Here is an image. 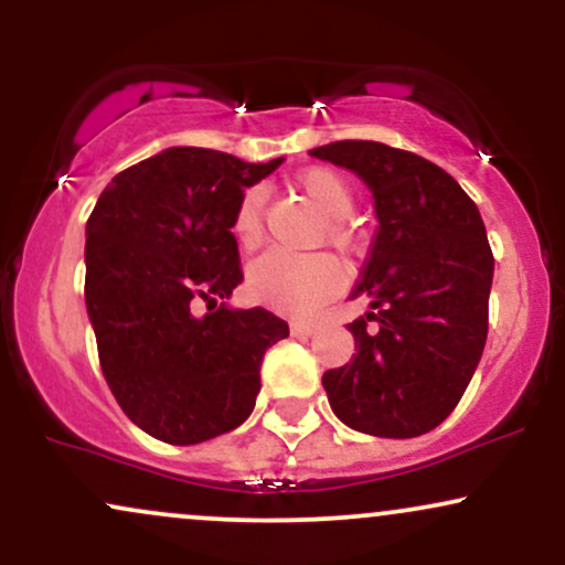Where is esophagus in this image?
Here are the masks:
<instances>
[{"label": "esophagus", "mask_w": 565, "mask_h": 565, "mask_svg": "<svg viewBox=\"0 0 565 565\" xmlns=\"http://www.w3.org/2000/svg\"><path fill=\"white\" fill-rule=\"evenodd\" d=\"M289 332H291V337H310L316 332V327H313V323H308V321H291Z\"/></svg>", "instance_id": "obj_1"}]
</instances>
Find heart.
Instances as JSON below:
<instances>
[{
    "instance_id": "heart-1",
    "label": "heart",
    "mask_w": 565,
    "mask_h": 565,
    "mask_svg": "<svg viewBox=\"0 0 565 565\" xmlns=\"http://www.w3.org/2000/svg\"><path fill=\"white\" fill-rule=\"evenodd\" d=\"M295 185L313 201L323 217H329L327 236L337 249L355 252L361 246V236L348 223L355 206L353 188L340 172L327 167H313L297 174ZM263 188H246L233 212L231 231L244 249H255L263 242ZM342 287V268L329 255H284L268 252L255 260L246 270V289L252 300L278 313L305 316L329 297H334Z\"/></svg>"
}]
</instances>
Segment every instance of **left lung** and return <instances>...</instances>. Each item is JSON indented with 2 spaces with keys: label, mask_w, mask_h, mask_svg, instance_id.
<instances>
[{
  "label": "left lung",
  "mask_w": 565,
  "mask_h": 565,
  "mask_svg": "<svg viewBox=\"0 0 565 565\" xmlns=\"http://www.w3.org/2000/svg\"><path fill=\"white\" fill-rule=\"evenodd\" d=\"M310 157L364 180L377 233L348 323L353 361L323 374L337 417L380 438H414L454 412L489 332L494 257L481 212L449 172L374 140H340Z\"/></svg>",
  "instance_id": "8db88e82"
}]
</instances>
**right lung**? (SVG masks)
<instances>
[{"instance_id":"1","label":"right lung","mask_w":565,"mask_h":565,"mask_svg":"<svg viewBox=\"0 0 565 565\" xmlns=\"http://www.w3.org/2000/svg\"><path fill=\"white\" fill-rule=\"evenodd\" d=\"M281 161L167 148L116 174L87 220L84 302L103 377L127 417L164 444L242 425L265 350L289 334L270 310L228 305L244 281L233 212Z\"/></svg>"}]
</instances>
